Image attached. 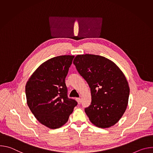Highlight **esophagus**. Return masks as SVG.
<instances>
[{
  "label": "esophagus",
  "instance_id": "obj_1",
  "mask_svg": "<svg viewBox=\"0 0 153 153\" xmlns=\"http://www.w3.org/2000/svg\"><path fill=\"white\" fill-rule=\"evenodd\" d=\"M76 100L78 103V104H80L81 103V99L80 98H76Z\"/></svg>",
  "mask_w": 153,
  "mask_h": 153
}]
</instances>
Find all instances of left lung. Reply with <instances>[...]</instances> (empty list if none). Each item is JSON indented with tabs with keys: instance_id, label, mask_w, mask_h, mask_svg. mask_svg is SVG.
Segmentation results:
<instances>
[{
	"instance_id": "8db88e82",
	"label": "left lung",
	"mask_w": 153,
	"mask_h": 153,
	"mask_svg": "<svg viewBox=\"0 0 153 153\" xmlns=\"http://www.w3.org/2000/svg\"><path fill=\"white\" fill-rule=\"evenodd\" d=\"M73 63L91 90V105L85 108L90 120L99 128L113 126L128 105L129 87L124 74L113 62L98 55H77Z\"/></svg>"
}]
</instances>
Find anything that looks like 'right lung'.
<instances>
[{"label": "right lung", "instance_id": "right-lung-1", "mask_svg": "<svg viewBox=\"0 0 153 153\" xmlns=\"http://www.w3.org/2000/svg\"><path fill=\"white\" fill-rule=\"evenodd\" d=\"M74 56L54 57L43 62L25 86L28 106L37 120L50 129L66 123L77 102L68 97L65 78Z\"/></svg>", "mask_w": 153, "mask_h": 153}]
</instances>
